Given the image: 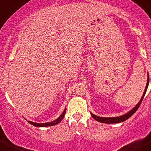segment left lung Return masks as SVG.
<instances>
[{
	"instance_id": "8db88e82",
	"label": "left lung",
	"mask_w": 151,
	"mask_h": 151,
	"mask_svg": "<svg viewBox=\"0 0 151 151\" xmlns=\"http://www.w3.org/2000/svg\"><path fill=\"white\" fill-rule=\"evenodd\" d=\"M148 85H149V75L147 74V85H146L145 89V91H144V93H143V95H142V96L141 99H140V101L138 102V104H137V105H136V106L134 107V108H133L132 110H131L129 112L127 113V114H125L122 115V116H117V117H101V116H96V115L93 114L92 113H91V114L92 117H93V119H95V120L98 121V122H102V123H108V124L119 123V122H124V121L127 120L128 118H130L131 116H132L133 114H134V113H135L136 111H137V109L139 108V105H140V104H141L143 98H144L145 95L146 91H147V87H148Z\"/></svg>"
}]
</instances>
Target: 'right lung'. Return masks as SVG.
I'll list each match as a JSON object with an SVG mask.
<instances>
[{
    "label": "right lung",
    "instance_id": "add662e5",
    "mask_svg": "<svg viewBox=\"0 0 151 151\" xmlns=\"http://www.w3.org/2000/svg\"><path fill=\"white\" fill-rule=\"evenodd\" d=\"M65 112H66V108H65L63 112L62 113V114L59 116L57 119H55V121H52L51 122H46V123H35V122H31V121H28L29 123H30L31 125H34V126H36V127H48V126H53V125H57L58 124L59 122H60L62 121V119H63L64 116L65 114Z\"/></svg>",
    "mask_w": 151,
    "mask_h": 151
}]
</instances>
